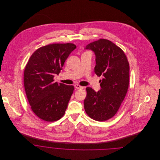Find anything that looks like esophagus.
Here are the masks:
<instances>
[{"label":"esophagus","mask_w":160,"mask_h":160,"mask_svg":"<svg viewBox=\"0 0 160 160\" xmlns=\"http://www.w3.org/2000/svg\"><path fill=\"white\" fill-rule=\"evenodd\" d=\"M74 87L76 88L77 89H83V87H82L80 85H78V84H75Z\"/></svg>","instance_id":"obj_1"}]
</instances>
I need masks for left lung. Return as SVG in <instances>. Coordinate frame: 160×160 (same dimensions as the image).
Masks as SVG:
<instances>
[{"mask_svg":"<svg viewBox=\"0 0 160 160\" xmlns=\"http://www.w3.org/2000/svg\"><path fill=\"white\" fill-rule=\"evenodd\" d=\"M85 48L94 52L95 72L102 79L99 80L101 89L99 91L86 88L84 110L92 119L105 121L116 114L126 96L129 86V63L122 49L108 39H100Z\"/></svg>","mask_w":160,"mask_h":160,"instance_id":"8db88e82","label":"left lung"}]
</instances>
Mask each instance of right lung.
Segmentation results:
<instances>
[{
    "instance_id": "obj_1",
    "label": "right lung",
    "mask_w": 160,
    "mask_h": 160,
    "mask_svg": "<svg viewBox=\"0 0 160 160\" xmlns=\"http://www.w3.org/2000/svg\"><path fill=\"white\" fill-rule=\"evenodd\" d=\"M76 46L72 43L41 47L32 54L24 71V86L33 112L42 120L54 122L64 115L74 88L54 82Z\"/></svg>"
}]
</instances>
